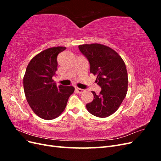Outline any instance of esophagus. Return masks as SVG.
Masks as SVG:
<instances>
[{
	"mask_svg": "<svg viewBox=\"0 0 161 161\" xmlns=\"http://www.w3.org/2000/svg\"><path fill=\"white\" fill-rule=\"evenodd\" d=\"M75 90H76V91L77 92H79V94L82 93V92H83L85 91V90H84V89H80V88H78V87H76V88H75Z\"/></svg>",
	"mask_w": 161,
	"mask_h": 161,
	"instance_id": "1",
	"label": "esophagus"
}]
</instances>
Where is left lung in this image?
Masks as SVG:
<instances>
[{"label": "left lung", "mask_w": 161, "mask_h": 161, "mask_svg": "<svg viewBox=\"0 0 161 161\" xmlns=\"http://www.w3.org/2000/svg\"><path fill=\"white\" fill-rule=\"evenodd\" d=\"M81 53L90 64V72L101 88L99 94L86 107L90 114L107 118L118 109L127 94L128 78L125 64L121 56L111 47L99 43L80 45Z\"/></svg>", "instance_id": "obj_1"}]
</instances>
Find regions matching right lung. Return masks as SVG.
I'll return each instance as SVG.
<instances>
[{
	"instance_id": "obj_1",
	"label": "right lung",
	"mask_w": 161,
	"mask_h": 161,
	"mask_svg": "<svg viewBox=\"0 0 161 161\" xmlns=\"http://www.w3.org/2000/svg\"><path fill=\"white\" fill-rule=\"evenodd\" d=\"M66 48L53 47L39 53L28 64L23 77L28 103L34 113L43 119L51 120L60 116L75 91L72 86H57L52 79L56 75L57 56Z\"/></svg>"
}]
</instances>
